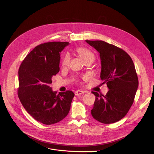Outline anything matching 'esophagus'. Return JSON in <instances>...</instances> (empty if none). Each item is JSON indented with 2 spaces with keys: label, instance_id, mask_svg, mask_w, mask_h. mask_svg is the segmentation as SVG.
<instances>
[{
  "label": "esophagus",
  "instance_id": "34e87169",
  "mask_svg": "<svg viewBox=\"0 0 154 154\" xmlns=\"http://www.w3.org/2000/svg\"><path fill=\"white\" fill-rule=\"evenodd\" d=\"M84 93V91H81V90H77L75 92V96H79V95H80Z\"/></svg>",
  "mask_w": 154,
  "mask_h": 154
}]
</instances>
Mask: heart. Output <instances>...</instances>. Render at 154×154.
<instances>
[{
  "label": "heart",
  "instance_id": "1",
  "mask_svg": "<svg viewBox=\"0 0 154 154\" xmlns=\"http://www.w3.org/2000/svg\"><path fill=\"white\" fill-rule=\"evenodd\" d=\"M75 51L83 60L85 62L90 59H94V55L92 53V52L85 48H83V47L76 48L75 49ZM69 60H70V57L69 55L66 54L62 59V61H61L62 66L63 67L68 66L69 63Z\"/></svg>",
  "mask_w": 154,
  "mask_h": 154
}]
</instances>
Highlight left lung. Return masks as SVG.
<instances>
[{
  "label": "left lung",
  "instance_id": "1",
  "mask_svg": "<svg viewBox=\"0 0 154 154\" xmlns=\"http://www.w3.org/2000/svg\"><path fill=\"white\" fill-rule=\"evenodd\" d=\"M86 42L100 54V77L109 89L105 96L92 91L96 100L91 115L103 124L116 122L128 113L138 89V79L134 62L127 52L113 45L103 41Z\"/></svg>",
  "mask_w": 154,
  "mask_h": 154
}]
</instances>
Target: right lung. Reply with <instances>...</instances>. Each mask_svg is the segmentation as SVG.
Here are the masks:
<instances>
[{
  "label": "right lung",
  "instance_id": "obj_1",
  "mask_svg": "<svg viewBox=\"0 0 154 154\" xmlns=\"http://www.w3.org/2000/svg\"><path fill=\"white\" fill-rule=\"evenodd\" d=\"M68 42H49L35 47L22 62L18 71V97L26 111L46 125L66 116L74 96L71 91L57 94L50 84L60 71V52Z\"/></svg>",
  "mask_w": 154,
  "mask_h": 154
}]
</instances>
